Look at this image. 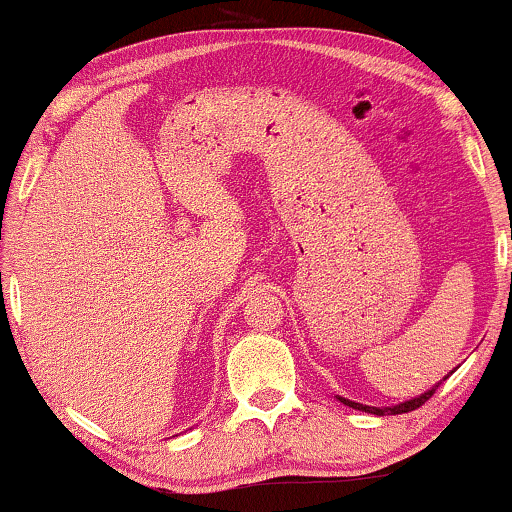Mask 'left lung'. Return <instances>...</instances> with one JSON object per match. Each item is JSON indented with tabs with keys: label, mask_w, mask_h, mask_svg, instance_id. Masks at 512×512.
I'll use <instances>...</instances> for the list:
<instances>
[{
	"label": "left lung",
	"mask_w": 512,
	"mask_h": 512,
	"mask_svg": "<svg viewBox=\"0 0 512 512\" xmlns=\"http://www.w3.org/2000/svg\"><path fill=\"white\" fill-rule=\"evenodd\" d=\"M444 380H446V377H444ZM439 384H441V382H439ZM439 384H437V387H432L430 391H425V394L418 396V399H410V401H406V403H399V406H391V408H375V406H363V403H356V401H349V399H339V401L346 403V406H351V408H358V410H365V413H372V415H399V413H408V410H415V408H420L422 403H425V401H430L434 391L439 389Z\"/></svg>",
	"instance_id": "1"
}]
</instances>
